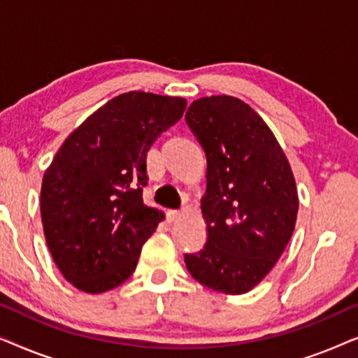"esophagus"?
Instances as JSON below:
<instances>
[{
	"mask_svg": "<svg viewBox=\"0 0 358 358\" xmlns=\"http://www.w3.org/2000/svg\"><path fill=\"white\" fill-rule=\"evenodd\" d=\"M166 217H168V222L169 223H173V222H176V220L180 217V212H179V210H168Z\"/></svg>",
	"mask_w": 358,
	"mask_h": 358,
	"instance_id": "1",
	"label": "esophagus"
}]
</instances>
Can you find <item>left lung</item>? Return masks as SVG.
<instances>
[{
	"label": "left lung",
	"mask_w": 358,
	"mask_h": 358,
	"mask_svg": "<svg viewBox=\"0 0 358 358\" xmlns=\"http://www.w3.org/2000/svg\"><path fill=\"white\" fill-rule=\"evenodd\" d=\"M185 122L207 156V243L184 261L195 280L241 295L285 251L296 223L295 178L266 122L231 96L194 101Z\"/></svg>",
	"instance_id": "1"
}]
</instances>
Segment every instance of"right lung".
Here are the masks:
<instances>
[{
	"label": "right lung",
	"instance_id": "obj_1",
	"mask_svg": "<svg viewBox=\"0 0 358 358\" xmlns=\"http://www.w3.org/2000/svg\"><path fill=\"white\" fill-rule=\"evenodd\" d=\"M182 97L130 91L110 99L65 140L43 174L41 213L63 277L102 293L134 273L163 213L143 203L146 155L182 117Z\"/></svg>",
	"mask_w": 358,
	"mask_h": 358
}]
</instances>
